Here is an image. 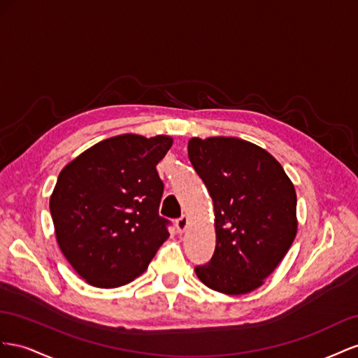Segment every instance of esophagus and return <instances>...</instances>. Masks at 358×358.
Returning <instances> with one entry per match:
<instances>
[{
  "label": "esophagus",
  "mask_w": 358,
  "mask_h": 358,
  "mask_svg": "<svg viewBox=\"0 0 358 358\" xmlns=\"http://www.w3.org/2000/svg\"><path fill=\"white\" fill-rule=\"evenodd\" d=\"M189 227V217L187 216H181L177 222H176V228L178 231V234H182Z\"/></svg>",
  "instance_id": "obj_1"
}]
</instances>
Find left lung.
I'll return each instance as SVG.
<instances>
[{
  "label": "left lung",
  "instance_id": "1",
  "mask_svg": "<svg viewBox=\"0 0 358 358\" xmlns=\"http://www.w3.org/2000/svg\"><path fill=\"white\" fill-rule=\"evenodd\" d=\"M190 163L214 207L216 249L198 279L227 295L249 294L275 270L297 236V195L268 151L231 136L192 138Z\"/></svg>",
  "mask_w": 358,
  "mask_h": 358
}]
</instances>
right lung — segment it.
Masks as SVG:
<instances>
[{
    "mask_svg": "<svg viewBox=\"0 0 358 358\" xmlns=\"http://www.w3.org/2000/svg\"><path fill=\"white\" fill-rule=\"evenodd\" d=\"M172 142L166 135L108 138L61 169L49 199L57 243L91 287L135 280L168 240L156 166Z\"/></svg>",
    "mask_w": 358,
    "mask_h": 358,
    "instance_id": "1",
    "label": "right lung"
}]
</instances>
